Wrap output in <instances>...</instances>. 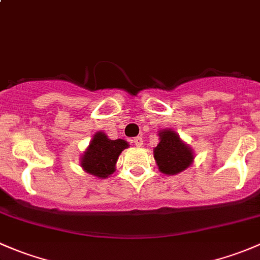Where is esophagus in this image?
I'll list each match as a JSON object with an SVG mask.
<instances>
[{"label": "esophagus", "instance_id": "obj_1", "mask_svg": "<svg viewBox=\"0 0 260 260\" xmlns=\"http://www.w3.org/2000/svg\"><path fill=\"white\" fill-rule=\"evenodd\" d=\"M133 143H135L137 147H142L143 146V138L142 137H136L133 140Z\"/></svg>", "mask_w": 260, "mask_h": 260}]
</instances>
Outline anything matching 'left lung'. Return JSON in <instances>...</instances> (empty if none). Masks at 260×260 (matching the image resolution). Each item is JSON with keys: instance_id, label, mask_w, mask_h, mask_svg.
I'll use <instances>...</instances> for the list:
<instances>
[{"instance_id": "8db88e82", "label": "left lung", "mask_w": 260, "mask_h": 260, "mask_svg": "<svg viewBox=\"0 0 260 260\" xmlns=\"http://www.w3.org/2000/svg\"><path fill=\"white\" fill-rule=\"evenodd\" d=\"M158 136L159 142L154 147L153 154L162 174L176 175L191 166L193 162L192 149L182 142L175 131L162 129Z\"/></svg>"}]
</instances>
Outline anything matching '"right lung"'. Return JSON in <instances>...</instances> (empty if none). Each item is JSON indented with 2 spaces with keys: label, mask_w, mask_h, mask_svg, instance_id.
I'll use <instances>...</instances> for the list:
<instances>
[{
  "label": "right lung",
  "mask_w": 260,
  "mask_h": 260,
  "mask_svg": "<svg viewBox=\"0 0 260 260\" xmlns=\"http://www.w3.org/2000/svg\"><path fill=\"white\" fill-rule=\"evenodd\" d=\"M129 146L123 140H109L106 133L96 132L81 156V167L85 172L106 179L115 171L118 157Z\"/></svg>",
  "instance_id": "1"
}]
</instances>
